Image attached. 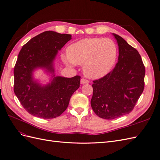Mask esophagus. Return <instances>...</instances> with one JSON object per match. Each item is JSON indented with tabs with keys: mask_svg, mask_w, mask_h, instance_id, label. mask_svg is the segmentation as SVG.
<instances>
[{
	"mask_svg": "<svg viewBox=\"0 0 160 160\" xmlns=\"http://www.w3.org/2000/svg\"><path fill=\"white\" fill-rule=\"evenodd\" d=\"M89 81L87 79H81V84H87V83H89Z\"/></svg>",
	"mask_w": 160,
	"mask_h": 160,
	"instance_id": "obj_1",
	"label": "esophagus"
}]
</instances>
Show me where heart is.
<instances>
[{"label":"heart","mask_w":160,"mask_h":160,"mask_svg":"<svg viewBox=\"0 0 160 160\" xmlns=\"http://www.w3.org/2000/svg\"><path fill=\"white\" fill-rule=\"evenodd\" d=\"M67 55L62 59L66 64L83 65L84 74L91 79L107 75L115 64L118 47L110 38H86L75 42L67 49Z\"/></svg>","instance_id":"obj_1"}]
</instances>
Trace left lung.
Returning a JSON list of instances; mask_svg holds the SVG:
<instances>
[{
	"mask_svg": "<svg viewBox=\"0 0 160 160\" xmlns=\"http://www.w3.org/2000/svg\"><path fill=\"white\" fill-rule=\"evenodd\" d=\"M119 47L118 62L102 78L93 81L91 105L99 118L113 119L132 112L144 89L145 66L138 51L113 33Z\"/></svg>",
	"mask_w": 160,
	"mask_h": 160,
	"instance_id": "1",
	"label": "left lung"
}]
</instances>
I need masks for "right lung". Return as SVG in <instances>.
Segmentation results:
<instances>
[{"mask_svg":"<svg viewBox=\"0 0 160 160\" xmlns=\"http://www.w3.org/2000/svg\"><path fill=\"white\" fill-rule=\"evenodd\" d=\"M71 39L69 34L45 31L32 38L19 52L14 69V91L30 114L43 119L60 116L69 105L71 95L79 88L81 77H55L53 61L58 51ZM45 68L53 75L51 83L41 86L34 80L33 71Z\"/></svg>","mask_w":160,"mask_h":160,"instance_id":"obj_1","label":"right lung"}]
</instances>
